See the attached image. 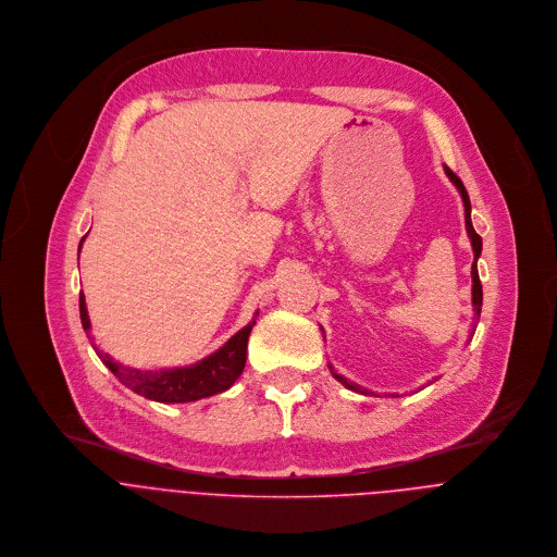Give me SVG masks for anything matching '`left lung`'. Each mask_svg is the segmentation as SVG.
Listing matches in <instances>:
<instances>
[{"label":"left lung","mask_w":557,"mask_h":557,"mask_svg":"<svg viewBox=\"0 0 557 557\" xmlns=\"http://www.w3.org/2000/svg\"><path fill=\"white\" fill-rule=\"evenodd\" d=\"M444 172H446V176H448V181L457 187V191H459V196H461V202H463V218H466V233H468V237H470V244H472V252H474V263H472V268H470V274H472V307H474V315H479L481 313V302H483V292H481V281H479V272H476V259H479V255H481V237L474 233V228H472V222H470V198H468V191H466V187H463V183L444 165ZM329 370H331V374L344 385V387H348V389H352V392H359V394H374V392H370V389H366V387H361V385H357V383H350L348 379H344L342 374H337L335 372V368L329 363Z\"/></svg>","instance_id":"1"}]
</instances>
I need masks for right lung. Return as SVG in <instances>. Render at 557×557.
Segmentation results:
<instances>
[{"instance_id":"add662e5","label":"right lung","mask_w":557,"mask_h":557,"mask_svg":"<svg viewBox=\"0 0 557 557\" xmlns=\"http://www.w3.org/2000/svg\"><path fill=\"white\" fill-rule=\"evenodd\" d=\"M83 242H81V248H83ZM81 320H83V329L89 335L91 320H89L85 294H81ZM255 322L257 320L248 322L242 331H237L222 348H218L209 357L183 368H161V370L128 368L113 361V357L98 352L96 346L94 348L98 357L104 361V366L133 392L165 405L191 403V400H200V398L226 392L239 379L246 366V346H248V337Z\"/></svg>"}]
</instances>
